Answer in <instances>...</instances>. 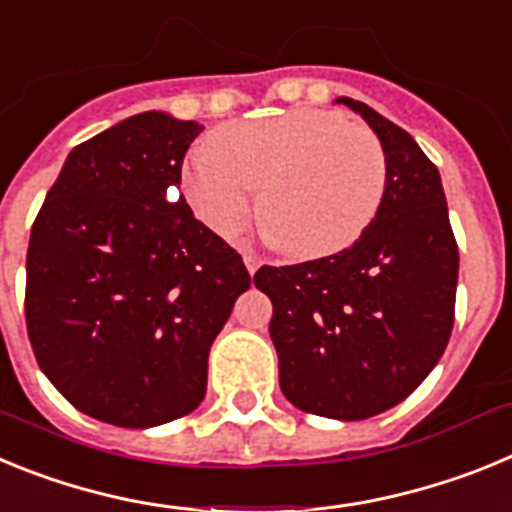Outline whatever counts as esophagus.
Returning a JSON list of instances; mask_svg holds the SVG:
<instances>
[{
    "label": "esophagus",
    "mask_w": 512,
    "mask_h": 512,
    "mask_svg": "<svg viewBox=\"0 0 512 512\" xmlns=\"http://www.w3.org/2000/svg\"><path fill=\"white\" fill-rule=\"evenodd\" d=\"M243 264H246L248 274H256V269H259V266H261V259H259V256H256V251L246 248V251H243Z\"/></svg>",
    "instance_id": "34e87169"
}]
</instances>
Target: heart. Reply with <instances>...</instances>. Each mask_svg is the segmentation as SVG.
Instances as JSON below:
<instances>
[{
    "instance_id": "b5f03b06",
    "label": "heart",
    "mask_w": 512,
    "mask_h": 512,
    "mask_svg": "<svg viewBox=\"0 0 512 512\" xmlns=\"http://www.w3.org/2000/svg\"><path fill=\"white\" fill-rule=\"evenodd\" d=\"M187 156L184 200L217 235H235L253 210L269 241L295 259H328L354 246L387 192V153L369 128L330 110L282 112L217 130Z\"/></svg>"
}]
</instances>
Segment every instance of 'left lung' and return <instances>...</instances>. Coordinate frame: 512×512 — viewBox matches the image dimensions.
<instances>
[{"label": "left lung", "instance_id": "8db88e82", "mask_svg": "<svg viewBox=\"0 0 512 512\" xmlns=\"http://www.w3.org/2000/svg\"><path fill=\"white\" fill-rule=\"evenodd\" d=\"M359 112L387 153V192L359 241L328 259L261 266L274 305L279 387L295 408L364 420L395 408L431 374L454 328L459 248L441 176L413 135L369 104Z\"/></svg>", "mask_w": 512, "mask_h": 512}]
</instances>
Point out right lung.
Listing matches in <instances>:
<instances>
[{"label":"right lung","mask_w":512,"mask_h":512,"mask_svg":"<svg viewBox=\"0 0 512 512\" xmlns=\"http://www.w3.org/2000/svg\"><path fill=\"white\" fill-rule=\"evenodd\" d=\"M200 133L194 120L140 112L84 140L30 230L35 359L102 423L153 428L192 413L212 341L251 287L241 253L171 197Z\"/></svg>","instance_id":"right-lung-1"}]
</instances>
